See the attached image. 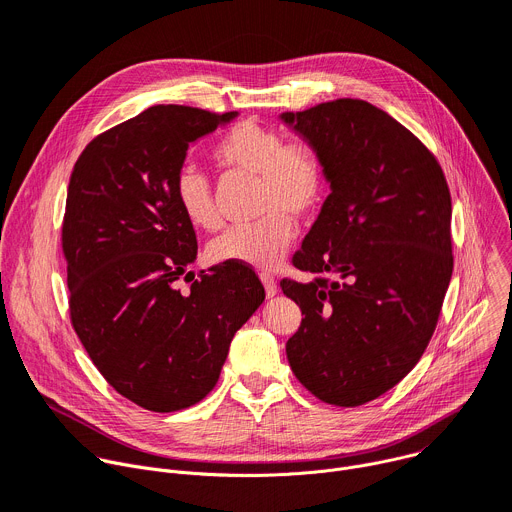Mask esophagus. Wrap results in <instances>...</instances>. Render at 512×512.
<instances>
[{"instance_id": "1", "label": "esophagus", "mask_w": 512, "mask_h": 512, "mask_svg": "<svg viewBox=\"0 0 512 512\" xmlns=\"http://www.w3.org/2000/svg\"><path fill=\"white\" fill-rule=\"evenodd\" d=\"M260 280H262V285H264L266 297H274L276 295V280L270 274H260Z\"/></svg>"}]
</instances>
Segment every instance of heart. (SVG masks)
Masks as SVG:
<instances>
[{
	"mask_svg": "<svg viewBox=\"0 0 512 512\" xmlns=\"http://www.w3.org/2000/svg\"><path fill=\"white\" fill-rule=\"evenodd\" d=\"M213 160L227 170L260 179V221L232 227L209 244L213 262H236L258 270L282 264L297 238V223L323 203L327 177L319 152L307 142H287L278 130L256 120H242L213 146ZM175 201L187 221L203 232L223 225L211 181L197 166H183L175 179Z\"/></svg>",
	"mask_w": 512,
	"mask_h": 512,
	"instance_id": "b5f03b06",
	"label": "heart"
}]
</instances>
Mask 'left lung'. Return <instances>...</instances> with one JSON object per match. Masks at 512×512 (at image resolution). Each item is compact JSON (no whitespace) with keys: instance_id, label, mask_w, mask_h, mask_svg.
I'll list each match as a JSON object with an SVG mask.
<instances>
[{"instance_id":"8db88e82","label":"left lung","mask_w":512,"mask_h":512,"mask_svg":"<svg viewBox=\"0 0 512 512\" xmlns=\"http://www.w3.org/2000/svg\"><path fill=\"white\" fill-rule=\"evenodd\" d=\"M280 120L321 156L331 193L280 280L301 325L287 342L319 401L358 407L399 384L435 331L453 270L451 197L429 148L386 111L335 99Z\"/></svg>"}]
</instances>
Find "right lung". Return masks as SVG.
<instances>
[{"instance_id":"right-lung-1","label":"right lung","mask_w":512,"mask_h":512,"mask_svg":"<svg viewBox=\"0 0 512 512\" xmlns=\"http://www.w3.org/2000/svg\"><path fill=\"white\" fill-rule=\"evenodd\" d=\"M238 111L154 105L93 138L75 162L63 219L71 323L101 376L154 413L197 405L217 384L236 331L264 301L256 272L221 262L192 291L197 258L175 201L187 148Z\"/></svg>"}]
</instances>
